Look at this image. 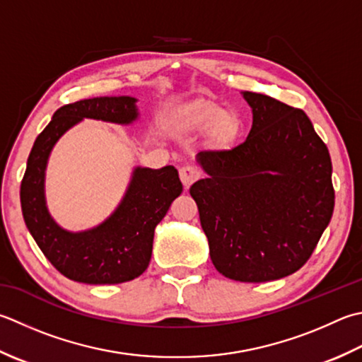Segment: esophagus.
<instances>
[{
  "label": "esophagus",
  "mask_w": 362,
  "mask_h": 362,
  "mask_svg": "<svg viewBox=\"0 0 362 362\" xmlns=\"http://www.w3.org/2000/svg\"><path fill=\"white\" fill-rule=\"evenodd\" d=\"M199 177H201V173L197 171V168H194V166L180 168V180L185 188H188L191 183H194L197 179H199Z\"/></svg>",
  "instance_id": "34e87169"
}]
</instances>
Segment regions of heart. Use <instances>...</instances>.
<instances>
[{"label":"heart","mask_w":362,"mask_h":362,"mask_svg":"<svg viewBox=\"0 0 362 362\" xmlns=\"http://www.w3.org/2000/svg\"><path fill=\"white\" fill-rule=\"evenodd\" d=\"M182 129L185 130H211V136L219 144H228L237 133V120L219 106L204 105L191 110L188 115L182 119Z\"/></svg>","instance_id":"b5f03b06"}]
</instances>
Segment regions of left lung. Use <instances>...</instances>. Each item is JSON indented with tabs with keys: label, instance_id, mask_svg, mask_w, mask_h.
Segmentation results:
<instances>
[{
	"label": "left lung",
	"instance_id": "8db88e82",
	"mask_svg": "<svg viewBox=\"0 0 362 362\" xmlns=\"http://www.w3.org/2000/svg\"><path fill=\"white\" fill-rule=\"evenodd\" d=\"M252 127L229 151H202L207 174L189 188L210 259L240 282L286 278L306 264L334 210L328 147L306 112L242 92Z\"/></svg>",
	"mask_w": 362,
	"mask_h": 362
}]
</instances>
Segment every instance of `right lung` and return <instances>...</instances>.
Returning a JSON list of instances; mask_svg holds the SVG:
<instances>
[{
    "label": "right lung",
    "mask_w": 362,
    "mask_h": 362,
    "mask_svg": "<svg viewBox=\"0 0 362 362\" xmlns=\"http://www.w3.org/2000/svg\"><path fill=\"white\" fill-rule=\"evenodd\" d=\"M138 98L95 97L64 105L34 141L20 187V202L28 230L66 278L84 284H120L146 272L152 257L153 232L173 201L182 193L174 166H136L115 211L94 228L72 232L49 215L45 171L49 153L61 136L83 119L130 125L139 117Z\"/></svg>",
    "instance_id": "1"
}]
</instances>
